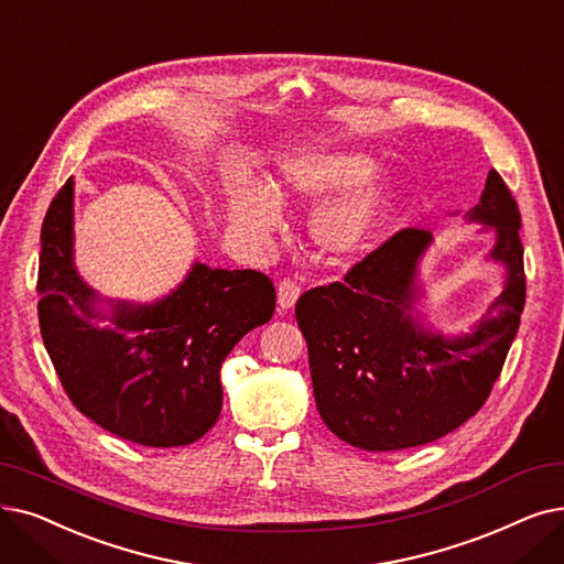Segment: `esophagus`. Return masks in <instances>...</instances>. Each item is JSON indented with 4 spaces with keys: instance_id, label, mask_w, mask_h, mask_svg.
<instances>
[{
    "instance_id": "1",
    "label": "esophagus",
    "mask_w": 564,
    "mask_h": 564,
    "mask_svg": "<svg viewBox=\"0 0 564 564\" xmlns=\"http://www.w3.org/2000/svg\"><path fill=\"white\" fill-rule=\"evenodd\" d=\"M300 285L295 281H281L276 288V295H279V308L281 311H290L295 308L297 300H300Z\"/></svg>"
}]
</instances>
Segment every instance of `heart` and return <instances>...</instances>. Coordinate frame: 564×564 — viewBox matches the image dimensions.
<instances>
[{"label":"heart","mask_w":564,"mask_h":564,"mask_svg":"<svg viewBox=\"0 0 564 564\" xmlns=\"http://www.w3.org/2000/svg\"><path fill=\"white\" fill-rule=\"evenodd\" d=\"M378 161L364 152L295 154L279 161L264 188L239 182L228 193V221L243 241L264 243L281 224L276 203H317L336 189L347 191L317 205L308 232L325 258L346 262L369 251L399 205V184L373 175Z\"/></svg>","instance_id":"heart-1"}]
</instances>
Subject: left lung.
<instances>
[{
    "mask_svg": "<svg viewBox=\"0 0 564 564\" xmlns=\"http://www.w3.org/2000/svg\"><path fill=\"white\" fill-rule=\"evenodd\" d=\"M465 218L494 232L488 258L505 274L500 297L468 332L440 329L420 306L422 262L435 241L429 230L394 235L340 283L300 297L315 405L343 443L366 452L420 447L468 422L491 394L525 304L521 214L496 170Z\"/></svg>",
    "mask_w": 564,
    "mask_h": 564,
    "instance_id": "8db88e82",
    "label": "left lung"
}]
</instances>
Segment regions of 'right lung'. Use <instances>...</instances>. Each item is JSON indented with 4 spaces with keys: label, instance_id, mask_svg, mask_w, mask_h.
Here are the masks:
<instances>
[{
    "label": "right lung",
    "instance_id": "add662e5",
    "mask_svg": "<svg viewBox=\"0 0 564 564\" xmlns=\"http://www.w3.org/2000/svg\"><path fill=\"white\" fill-rule=\"evenodd\" d=\"M73 200L70 177L45 214L39 262L41 336L66 394L117 437L191 445L221 414V366L243 336L272 321L276 290L253 269L193 260L163 297H106L76 267Z\"/></svg>",
    "mask_w": 564,
    "mask_h": 564
}]
</instances>
